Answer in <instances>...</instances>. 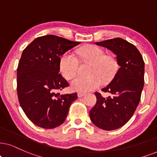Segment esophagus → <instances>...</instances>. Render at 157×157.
<instances>
[{
    "label": "esophagus",
    "mask_w": 157,
    "mask_h": 157,
    "mask_svg": "<svg viewBox=\"0 0 157 157\" xmlns=\"http://www.w3.org/2000/svg\"><path fill=\"white\" fill-rule=\"evenodd\" d=\"M85 93H78V94H77V96H78V98H82V97H83L85 96Z\"/></svg>",
    "instance_id": "1"
}]
</instances>
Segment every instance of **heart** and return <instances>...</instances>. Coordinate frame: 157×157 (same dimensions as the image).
Instances as JSON below:
<instances>
[{
	"mask_svg": "<svg viewBox=\"0 0 157 157\" xmlns=\"http://www.w3.org/2000/svg\"><path fill=\"white\" fill-rule=\"evenodd\" d=\"M83 61L92 62L88 77L77 76L71 82V88L77 92L86 93L98 88L101 84V78L107 80L112 76L116 69V63L112 58L105 56L102 49L90 45L83 48L77 52ZM78 60L71 52H66L59 59V70L67 79H71L76 75L78 69Z\"/></svg>",
	"mask_w": 157,
	"mask_h": 157,
	"instance_id": "1",
	"label": "heart"
}]
</instances>
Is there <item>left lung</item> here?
I'll return each mask as SVG.
<instances>
[{
  "label": "left lung",
  "mask_w": 157,
  "mask_h": 157,
  "mask_svg": "<svg viewBox=\"0 0 157 157\" xmlns=\"http://www.w3.org/2000/svg\"><path fill=\"white\" fill-rule=\"evenodd\" d=\"M95 44L112 51L119 67L109 84L102 88L111 96L104 98L95 93L97 101L90 117L102 130H116L128 122L139 104L144 85V61L134 45L120 37Z\"/></svg>",
  "instance_id": "left-lung-1"
}]
</instances>
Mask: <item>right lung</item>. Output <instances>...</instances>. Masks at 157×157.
Here are the masks:
<instances>
[{"label": "right lung", "instance_id": "1", "mask_svg": "<svg viewBox=\"0 0 157 157\" xmlns=\"http://www.w3.org/2000/svg\"><path fill=\"white\" fill-rule=\"evenodd\" d=\"M80 42L53 35L39 37L23 51L17 68V95L27 117L37 126L52 129L64 122L77 93L61 95L69 83L59 74L60 56Z\"/></svg>", "mask_w": 157, "mask_h": 157}]
</instances>
